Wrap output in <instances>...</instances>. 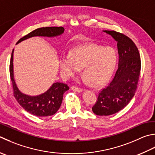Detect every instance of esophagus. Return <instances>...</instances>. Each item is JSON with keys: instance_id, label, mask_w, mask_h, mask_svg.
<instances>
[{"instance_id": "obj_1", "label": "esophagus", "mask_w": 155, "mask_h": 155, "mask_svg": "<svg viewBox=\"0 0 155 155\" xmlns=\"http://www.w3.org/2000/svg\"><path fill=\"white\" fill-rule=\"evenodd\" d=\"M71 89L72 91H76V92H78V93H81L83 91V89H81V88H78L76 86H72L71 87Z\"/></svg>"}]
</instances>
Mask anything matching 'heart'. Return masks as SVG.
Wrapping results in <instances>:
<instances>
[{"label": "heart", "mask_w": 155, "mask_h": 155, "mask_svg": "<svg viewBox=\"0 0 155 155\" xmlns=\"http://www.w3.org/2000/svg\"><path fill=\"white\" fill-rule=\"evenodd\" d=\"M117 63V56L113 49L95 44L75 46L68 54H62L58 61L60 71L67 75L77 74L82 68L87 83L95 87L110 80Z\"/></svg>", "instance_id": "1"}]
</instances>
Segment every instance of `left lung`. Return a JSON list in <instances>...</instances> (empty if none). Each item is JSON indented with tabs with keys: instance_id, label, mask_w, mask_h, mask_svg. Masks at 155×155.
<instances>
[{
	"instance_id": "1",
	"label": "left lung",
	"mask_w": 155,
	"mask_h": 155,
	"mask_svg": "<svg viewBox=\"0 0 155 155\" xmlns=\"http://www.w3.org/2000/svg\"><path fill=\"white\" fill-rule=\"evenodd\" d=\"M117 41L119 64L110 84L99 93L93 113L110 116L122 110L129 104L137 89L141 61L137 47L131 39L115 31H104Z\"/></svg>"
}]
</instances>
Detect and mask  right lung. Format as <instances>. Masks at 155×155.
Masks as SVG:
<instances>
[{
  "label": "right lung",
  "mask_w": 155,
  "mask_h": 155,
  "mask_svg": "<svg viewBox=\"0 0 155 155\" xmlns=\"http://www.w3.org/2000/svg\"><path fill=\"white\" fill-rule=\"evenodd\" d=\"M64 31L62 27H46L35 29L28 34L21 38L17 44L20 43L25 39L35 36L43 37H56L62 35ZM13 51H12L10 66L11 80L13 84V95L17 102L26 111L38 117L50 116L55 114L61 105L63 95L69 87L66 84L62 83H54L47 91L36 96H30L21 93L17 87L13 74Z\"/></svg>",
  "instance_id": "right-lung-1"
}]
</instances>
